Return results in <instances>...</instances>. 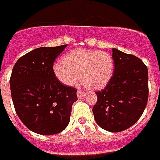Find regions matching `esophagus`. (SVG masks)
I'll return each instance as SVG.
<instances>
[{
	"label": "esophagus",
	"instance_id": "34e87169",
	"mask_svg": "<svg viewBox=\"0 0 160 160\" xmlns=\"http://www.w3.org/2000/svg\"><path fill=\"white\" fill-rule=\"evenodd\" d=\"M77 94H78V97H82V96L83 95V92L81 91V90H78V92H77Z\"/></svg>",
	"mask_w": 160,
	"mask_h": 160
}]
</instances>
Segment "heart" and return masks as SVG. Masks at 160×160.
Returning a JSON list of instances; mask_svg holds the SVG:
<instances>
[{"label":"heart","instance_id":"heart-1","mask_svg":"<svg viewBox=\"0 0 160 160\" xmlns=\"http://www.w3.org/2000/svg\"><path fill=\"white\" fill-rule=\"evenodd\" d=\"M56 78L68 86L78 78L89 89H100L106 86L114 71L112 56L104 50L76 49L54 65Z\"/></svg>","mask_w":160,"mask_h":160}]
</instances>
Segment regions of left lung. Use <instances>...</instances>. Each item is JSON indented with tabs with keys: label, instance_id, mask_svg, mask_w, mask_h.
I'll use <instances>...</instances> for the list:
<instances>
[{
	"label": "left lung",
	"instance_id": "8db88e82",
	"mask_svg": "<svg viewBox=\"0 0 160 160\" xmlns=\"http://www.w3.org/2000/svg\"><path fill=\"white\" fill-rule=\"evenodd\" d=\"M114 74L97 91L93 113L97 124L111 132L127 130L138 121L147 106L148 72L138 57L112 49Z\"/></svg>",
	"mask_w": 160,
	"mask_h": 160
}]
</instances>
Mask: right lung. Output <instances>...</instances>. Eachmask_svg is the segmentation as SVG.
I'll use <instances>...</instances> for the list:
<instances>
[{"label":"right lung","mask_w":160,"mask_h":160,"mask_svg":"<svg viewBox=\"0 0 160 160\" xmlns=\"http://www.w3.org/2000/svg\"><path fill=\"white\" fill-rule=\"evenodd\" d=\"M67 45L33 50L18 60L12 72L11 94L17 115L30 131L40 135L64 130L78 100L77 89L62 84L53 69Z\"/></svg>","instance_id":"add662e5"}]
</instances>
